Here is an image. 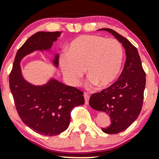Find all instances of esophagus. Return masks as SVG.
<instances>
[{
    "instance_id": "34e87169",
    "label": "esophagus",
    "mask_w": 159,
    "mask_h": 159,
    "mask_svg": "<svg viewBox=\"0 0 159 159\" xmlns=\"http://www.w3.org/2000/svg\"><path fill=\"white\" fill-rule=\"evenodd\" d=\"M84 99H85V104L86 105H88L89 99H90V97H89L88 94H87V93H84Z\"/></svg>"
}]
</instances>
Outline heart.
<instances>
[{
	"label": "heart",
	"instance_id": "b5f03b06",
	"mask_svg": "<svg viewBox=\"0 0 159 159\" xmlns=\"http://www.w3.org/2000/svg\"><path fill=\"white\" fill-rule=\"evenodd\" d=\"M123 59V47L116 39L83 35L69 43L67 54L60 60V66L70 85H78L86 69L90 76L88 85L104 87L117 78Z\"/></svg>",
	"mask_w": 159,
	"mask_h": 159
}]
</instances>
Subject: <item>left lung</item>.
Wrapping results in <instances>:
<instances>
[{
    "label": "left lung",
    "mask_w": 159,
    "mask_h": 159,
    "mask_svg": "<svg viewBox=\"0 0 159 159\" xmlns=\"http://www.w3.org/2000/svg\"><path fill=\"white\" fill-rule=\"evenodd\" d=\"M114 35L123 45L126 59L117 81L105 90L92 94L91 107L110 116L111 123L102 128L107 134H117L135 121L141 111L146 86V73L138 49L126 38L110 28H102Z\"/></svg>",
    "instance_id": "1"
}]
</instances>
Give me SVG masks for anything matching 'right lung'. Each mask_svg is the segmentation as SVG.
<instances>
[{"mask_svg":"<svg viewBox=\"0 0 159 159\" xmlns=\"http://www.w3.org/2000/svg\"><path fill=\"white\" fill-rule=\"evenodd\" d=\"M61 34L37 32L18 50L9 82L15 106L22 122L34 132L46 136L58 135L69 126L73 107L84 104V93L78 88L52 79L43 86L30 84L24 79L20 62L36 50H48ZM57 54L54 63L58 66Z\"/></svg>","mask_w":159,"mask_h":159,"instance_id":"obj_1","label":"right lung"}]
</instances>
